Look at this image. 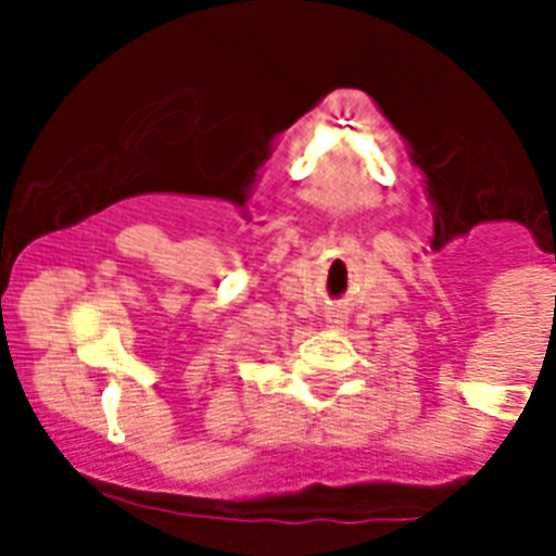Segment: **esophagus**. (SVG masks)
I'll return each instance as SVG.
<instances>
[{"instance_id": "34e87169", "label": "esophagus", "mask_w": 556, "mask_h": 556, "mask_svg": "<svg viewBox=\"0 0 556 556\" xmlns=\"http://www.w3.org/2000/svg\"><path fill=\"white\" fill-rule=\"evenodd\" d=\"M340 326H343V314L329 312V329H340Z\"/></svg>"}]
</instances>
